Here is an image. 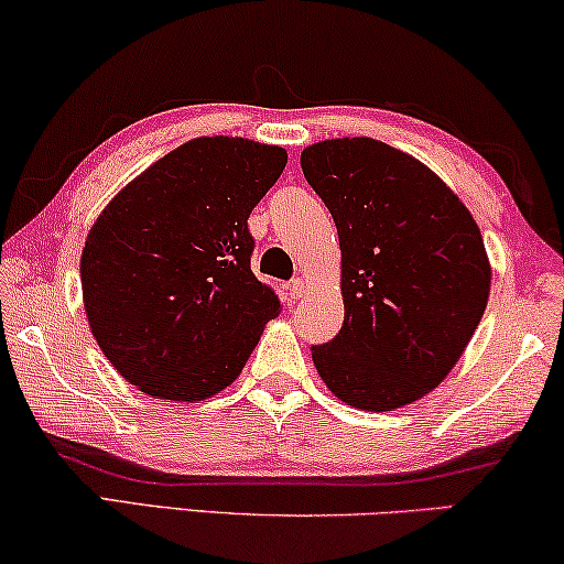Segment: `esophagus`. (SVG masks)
<instances>
[{"instance_id":"obj_1","label":"esophagus","mask_w":564,"mask_h":564,"mask_svg":"<svg viewBox=\"0 0 564 564\" xmlns=\"http://www.w3.org/2000/svg\"><path fill=\"white\" fill-rule=\"evenodd\" d=\"M306 293V281L304 279H296V281H291L289 283V296L296 301V299H301Z\"/></svg>"}]
</instances>
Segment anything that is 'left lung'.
<instances>
[{"instance_id":"1","label":"left lung","mask_w":564,"mask_h":564,"mask_svg":"<svg viewBox=\"0 0 564 564\" xmlns=\"http://www.w3.org/2000/svg\"><path fill=\"white\" fill-rule=\"evenodd\" d=\"M301 169L343 252L345 322L312 347L316 372L347 406H409L447 378L486 312L480 229L437 173L380 140L314 142Z\"/></svg>"}]
</instances>
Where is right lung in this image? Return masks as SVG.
Returning <instances> with one entry per match:
<instances>
[{
	"mask_svg": "<svg viewBox=\"0 0 564 564\" xmlns=\"http://www.w3.org/2000/svg\"><path fill=\"white\" fill-rule=\"evenodd\" d=\"M289 163L279 145L194 138L132 178L82 252L91 335L138 391L199 403L225 391L281 301L250 271L248 217Z\"/></svg>",
	"mask_w": 564,
	"mask_h": 564,
	"instance_id": "obj_1",
	"label": "right lung"
}]
</instances>
